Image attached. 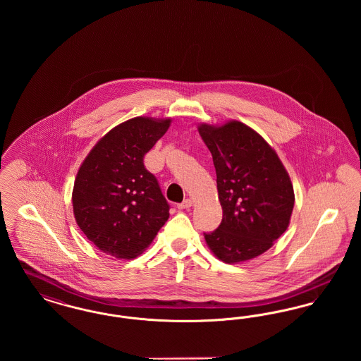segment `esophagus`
<instances>
[{
	"label": "esophagus",
	"instance_id": "obj_1",
	"mask_svg": "<svg viewBox=\"0 0 361 361\" xmlns=\"http://www.w3.org/2000/svg\"><path fill=\"white\" fill-rule=\"evenodd\" d=\"M190 206H192V202H190L189 199H185L183 203H180V204L177 206V208H178V209H188Z\"/></svg>",
	"mask_w": 361,
	"mask_h": 361
}]
</instances>
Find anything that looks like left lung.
<instances>
[{"instance_id": "left-lung-1", "label": "left lung", "mask_w": 361, "mask_h": 361, "mask_svg": "<svg viewBox=\"0 0 361 361\" xmlns=\"http://www.w3.org/2000/svg\"><path fill=\"white\" fill-rule=\"evenodd\" d=\"M216 172L224 209L216 230L204 233L214 255L240 262L267 252L288 227L293 188L275 150L240 121L199 127Z\"/></svg>"}]
</instances>
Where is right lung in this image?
<instances>
[{
  "label": "right lung",
  "instance_id": "add662e5",
  "mask_svg": "<svg viewBox=\"0 0 361 361\" xmlns=\"http://www.w3.org/2000/svg\"><path fill=\"white\" fill-rule=\"evenodd\" d=\"M171 121L134 118L111 130L86 157L73 189V209L82 233L102 252L134 258L169 218L166 202L143 158Z\"/></svg>",
  "mask_w": 361,
  "mask_h": 361
}]
</instances>
